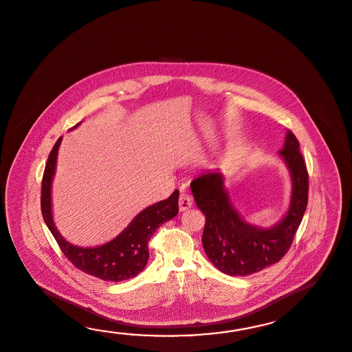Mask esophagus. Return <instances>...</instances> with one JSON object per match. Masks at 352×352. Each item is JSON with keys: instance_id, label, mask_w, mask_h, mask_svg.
Wrapping results in <instances>:
<instances>
[{"instance_id": "1", "label": "esophagus", "mask_w": 352, "mask_h": 352, "mask_svg": "<svg viewBox=\"0 0 352 352\" xmlns=\"http://www.w3.org/2000/svg\"><path fill=\"white\" fill-rule=\"evenodd\" d=\"M192 204H193L192 195L182 192L179 195V211H187V210H189V208L192 207Z\"/></svg>"}]
</instances>
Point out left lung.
<instances>
[{
  "label": "left lung",
  "mask_w": 352,
  "mask_h": 352,
  "mask_svg": "<svg viewBox=\"0 0 352 352\" xmlns=\"http://www.w3.org/2000/svg\"><path fill=\"white\" fill-rule=\"evenodd\" d=\"M279 155L289 169L292 195L285 216L269 228L248 223L234 210L221 173H202L190 183L195 204L206 216L204 251L222 273L231 276L258 273L289 250L308 204V172L299 142L290 130Z\"/></svg>",
  "instance_id": "left-lung-1"
}]
</instances>
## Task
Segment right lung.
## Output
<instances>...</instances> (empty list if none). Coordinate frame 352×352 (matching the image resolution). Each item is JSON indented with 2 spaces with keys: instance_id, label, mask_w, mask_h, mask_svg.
<instances>
[{
  "instance_id": "add662e5",
  "label": "right lung",
  "mask_w": 352,
  "mask_h": 352,
  "mask_svg": "<svg viewBox=\"0 0 352 352\" xmlns=\"http://www.w3.org/2000/svg\"><path fill=\"white\" fill-rule=\"evenodd\" d=\"M60 142L62 138L55 142L49 154L41 182V213L47 228L65 258L83 273L106 281L126 280L136 276L148 263V243L151 236L166 221L178 214L179 190H174L169 198L142 210L121 234L109 243L96 248L76 246L59 234L52 212V182Z\"/></svg>"
}]
</instances>
